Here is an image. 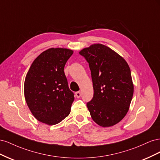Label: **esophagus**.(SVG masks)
<instances>
[{
    "label": "esophagus",
    "instance_id": "34e87169",
    "mask_svg": "<svg viewBox=\"0 0 160 160\" xmlns=\"http://www.w3.org/2000/svg\"><path fill=\"white\" fill-rule=\"evenodd\" d=\"M81 91H77V92H76V93H75V96L77 97V98H79L80 97H81Z\"/></svg>",
    "mask_w": 160,
    "mask_h": 160
}]
</instances>
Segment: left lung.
Wrapping results in <instances>:
<instances>
[{
    "instance_id": "1",
    "label": "left lung",
    "mask_w": 160,
    "mask_h": 160,
    "mask_svg": "<svg viewBox=\"0 0 160 160\" xmlns=\"http://www.w3.org/2000/svg\"><path fill=\"white\" fill-rule=\"evenodd\" d=\"M79 53L89 62L93 81V98L87 103L91 117L101 127L113 126L126 115L133 95L128 62L100 43L84 48Z\"/></svg>"
}]
</instances>
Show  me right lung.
Listing matches in <instances>:
<instances>
[{"label": "right lung", "instance_id": "right-lung-1", "mask_svg": "<svg viewBox=\"0 0 160 160\" xmlns=\"http://www.w3.org/2000/svg\"><path fill=\"white\" fill-rule=\"evenodd\" d=\"M73 51L50 48L34 60L27 72L24 94L32 115L49 125L60 123L71 112L74 95L64 72Z\"/></svg>", "mask_w": 160, "mask_h": 160}]
</instances>
